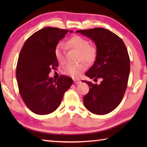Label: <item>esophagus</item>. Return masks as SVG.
<instances>
[{"label": "esophagus", "mask_w": 147, "mask_h": 147, "mask_svg": "<svg viewBox=\"0 0 147 147\" xmlns=\"http://www.w3.org/2000/svg\"><path fill=\"white\" fill-rule=\"evenodd\" d=\"M73 80H74V82L76 84H78V83H80L81 82V81L80 80H78V79H74Z\"/></svg>", "instance_id": "1"}]
</instances>
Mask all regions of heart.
Segmentation results:
<instances>
[{"label": "heart", "instance_id": "b5f03b06", "mask_svg": "<svg viewBox=\"0 0 147 147\" xmlns=\"http://www.w3.org/2000/svg\"><path fill=\"white\" fill-rule=\"evenodd\" d=\"M65 47L78 52V61H83L88 64L93 63L97 55V51L95 47L90 45L88 40L78 35H75L69 39L65 43ZM64 54L65 47L63 45L59 44L56 47L55 57L59 64H63L64 63ZM85 69L86 65L83 62H80L76 64L65 65L62 73L73 78H78Z\"/></svg>", "mask_w": 147, "mask_h": 147}]
</instances>
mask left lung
<instances>
[{"label": "left lung", "instance_id": "8db88e82", "mask_svg": "<svg viewBox=\"0 0 147 147\" xmlns=\"http://www.w3.org/2000/svg\"><path fill=\"white\" fill-rule=\"evenodd\" d=\"M76 32L91 38L96 46V60L86 76L95 82L102 79L100 85L83 81L90 88L83 97L84 105L93 114H108L119 105L127 86L130 60L126 45L120 37L103 28Z\"/></svg>", "mask_w": 147, "mask_h": 147}]
</instances>
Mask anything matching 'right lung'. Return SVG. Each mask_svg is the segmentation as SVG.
Returning a JSON list of instances; mask_svg holds the SVG:
<instances>
[{
    "instance_id": "1",
    "label": "right lung",
    "mask_w": 147,
    "mask_h": 147,
    "mask_svg": "<svg viewBox=\"0 0 147 147\" xmlns=\"http://www.w3.org/2000/svg\"><path fill=\"white\" fill-rule=\"evenodd\" d=\"M68 32L44 28L31 35L21 50L16 66L19 91L27 107L36 114L55 111L73 84V79L67 76H61L57 80L49 76L52 69L55 70L58 67L55 49Z\"/></svg>"
}]
</instances>
